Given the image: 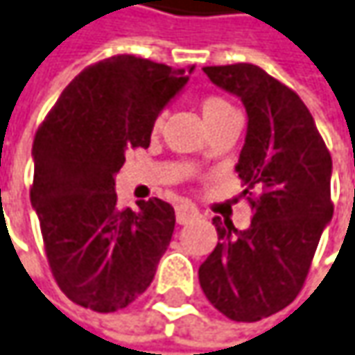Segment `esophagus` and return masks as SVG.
<instances>
[{
	"mask_svg": "<svg viewBox=\"0 0 355 355\" xmlns=\"http://www.w3.org/2000/svg\"><path fill=\"white\" fill-rule=\"evenodd\" d=\"M198 217H200L198 209L197 207H193V205H189V202H184V205H178L177 207L178 225H187V223L198 219Z\"/></svg>",
	"mask_w": 355,
	"mask_h": 355,
	"instance_id": "obj_1",
	"label": "esophagus"
}]
</instances>
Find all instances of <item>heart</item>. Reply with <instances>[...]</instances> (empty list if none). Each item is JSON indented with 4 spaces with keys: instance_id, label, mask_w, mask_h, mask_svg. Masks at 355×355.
<instances>
[{
    "instance_id": "1",
    "label": "heart",
    "mask_w": 355,
    "mask_h": 355,
    "mask_svg": "<svg viewBox=\"0 0 355 355\" xmlns=\"http://www.w3.org/2000/svg\"><path fill=\"white\" fill-rule=\"evenodd\" d=\"M198 108H200V114H202V120L207 122V126H211L215 120H219L220 116H225L227 112L233 110L229 102H225L223 98H217V96H207V98H202V100L198 102ZM160 124H162V120L157 118L155 124H153V130H155V132L160 130ZM205 157H207V155H200V158Z\"/></svg>"
}]
</instances>
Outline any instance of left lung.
<instances>
[{
	"label": "left lung",
	"instance_id": "obj_1",
	"mask_svg": "<svg viewBox=\"0 0 355 355\" xmlns=\"http://www.w3.org/2000/svg\"><path fill=\"white\" fill-rule=\"evenodd\" d=\"M202 72L237 96L247 135L235 171L245 182L251 225L215 217L219 243L198 267L207 300L233 322H259L297 297L323 229L331 220V157L302 98L253 64ZM251 195V193H249Z\"/></svg>",
	"mask_w": 355,
	"mask_h": 355
}]
</instances>
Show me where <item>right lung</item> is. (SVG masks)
Masks as SVG:
<instances>
[{"label": "right lung", "mask_w": 355, "mask_h": 355, "mask_svg": "<svg viewBox=\"0 0 355 355\" xmlns=\"http://www.w3.org/2000/svg\"><path fill=\"white\" fill-rule=\"evenodd\" d=\"M189 70L112 55L80 72L33 140L30 197L60 289L82 307L110 313L155 279L175 209L150 198L116 207V175L130 148H148L162 108L187 86Z\"/></svg>", "instance_id": "add662e5"}]
</instances>
